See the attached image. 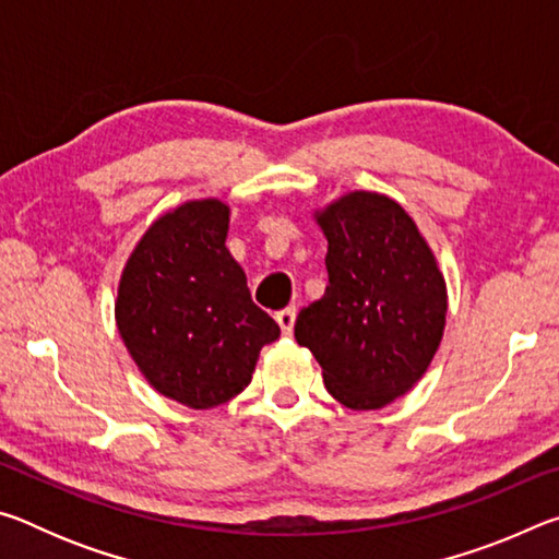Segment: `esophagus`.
<instances>
[{
  "instance_id": "esophagus-1",
  "label": "esophagus",
  "mask_w": 559,
  "mask_h": 559,
  "mask_svg": "<svg viewBox=\"0 0 559 559\" xmlns=\"http://www.w3.org/2000/svg\"><path fill=\"white\" fill-rule=\"evenodd\" d=\"M296 316H298L296 306H288V308L278 310V313H276V323L281 325V333H283V335H290V333H293V325H296Z\"/></svg>"
}]
</instances>
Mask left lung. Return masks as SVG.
<instances>
[{"instance_id": "obj_1", "label": "left lung", "mask_w": 559, "mask_h": 559, "mask_svg": "<svg viewBox=\"0 0 559 559\" xmlns=\"http://www.w3.org/2000/svg\"><path fill=\"white\" fill-rule=\"evenodd\" d=\"M313 219L328 239V288L296 320L298 345L347 409L392 404L421 380L447 328L449 293L429 241L400 202L355 189Z\"/></svg>"}]
</instances>
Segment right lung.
Listing matches in <instances>:
<instances>
[{
	"instance_id": "add662e5",
	"label": "right lung",
	"mask_w": 559,
	"mask_h": 559,
	"mask_svg": "<svg viewBox=\"0 0 559 559\" xmlns=\"http://www.w3.org/2000/svg\"><path fill=\"white\" fill-rule=\"evenodd\" d=\"M229 216L216 197L157 216L118 283L116 323L132 362L155 392L200 412L239 394L261 347L281 335L226 249Z\"/></svg>"
}]
</instances>
